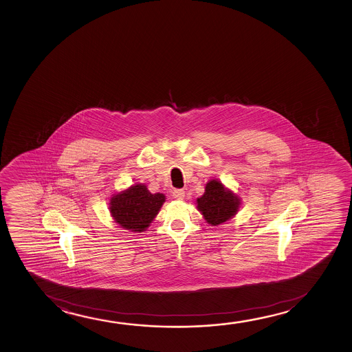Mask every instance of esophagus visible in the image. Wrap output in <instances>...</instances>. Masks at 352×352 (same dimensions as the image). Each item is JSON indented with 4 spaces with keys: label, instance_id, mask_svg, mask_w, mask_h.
<instances>
[{
    "label": "esophagus",
    "instance_id": "1",
    "mask_svg": "<svg viewBox=\"0 0 352 352\" xmlns=\"http://www.w3.org/2000/svg\"><path fill=\"white\" fill-rule=\"evenodd\" d=\"M172 193H173V197L175 198V199H179V201H182V199H184V197H185V191L182 190V188H175Z\"/></svg>",
    "mask_w": 352,
    "mask_h": 352
}]
</instances>
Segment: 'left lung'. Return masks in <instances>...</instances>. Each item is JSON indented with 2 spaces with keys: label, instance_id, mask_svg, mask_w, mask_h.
<instances>
[{
  "label": "left lung",
  "instance_id": "8db88e82",
  "mask_svg": "<svg viewBox=\"0 0 352 352\" xmlns=\"http://www.w3.org/2000/svg\"><path fill=\"white\" fill-rule=\"evenodd\" d=\"M196 203L204 220L212 226H217L236 215L241 206V198L231 190H227L221 182L212 179L208 182L206 191L202 197L197 198Z\"/></svg>",
  "mask_w": 352,
  "mask_h": 352
}]
</instances>
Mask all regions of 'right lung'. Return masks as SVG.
I'll return each instance as SVG.
<instances>
[{
	"instance_id": "1",
	"label": "right lung",
	"mask_w": 352,
	"mask_h": 352,
	"mask_svg": "<svg viewBox=\"0 0 352 352\" xmlns=\"http://www.w3.org/2000/svg\"><path fill=\"white\" fill-rule=\"evenodd\" d=\"M166 196L151 193L144 184H135L111 198L109 210L116 223L131 232H144L159 214Z\"/></svg>"
}]
</instances>
